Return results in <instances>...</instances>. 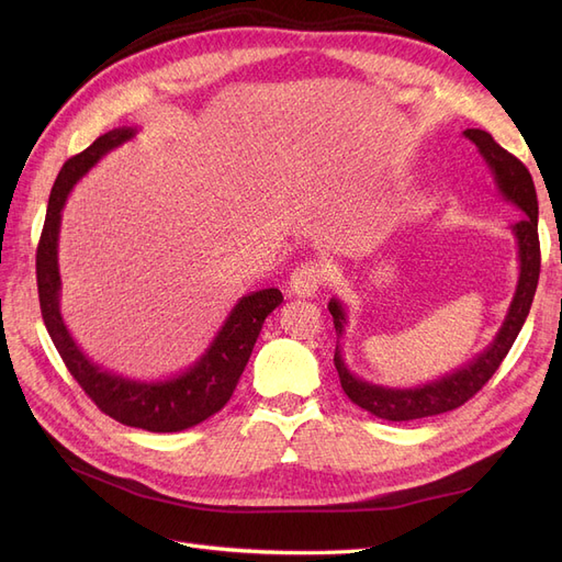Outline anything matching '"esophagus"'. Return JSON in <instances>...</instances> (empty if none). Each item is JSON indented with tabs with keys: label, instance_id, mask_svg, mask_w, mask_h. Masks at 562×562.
I'll return each mask as SVG.
<instances>
[{
	"label": "esophagus",
	"instance_id": "1",
	"mask_svg": "<svg viewBox=\"0 0 562 562\" xmlns=\"http://www.w3.org/2000/svg\"><path fill=\"white\" fill-rule=\"evenodd\" d=\"M323 279H326V269H323L321 262L310 260L293 271L288 285H291V293L297 297H314Z\"/></svg>",
	"mask_w": 562,
	"mask_h": 562
}]
</instances>
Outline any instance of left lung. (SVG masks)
<instances>
[{"instance_id": "1", "label": "left lung", "mask_w": 562, "mask_h": 562, "mask_svg": "<svg viewBox=\"0 0 562 562\" xmlns=\"http://www.w3.org/2000/svg\"><path fill=\"white\" fill-rule=\"evenodd\" d=\"M464 135L475 147H479L481 157L485 159L487 168L492 171V178H495L499 194L506 201H512L520 211V220L512 227L518 244V269H520L516 293L512 304H508L502 328L479 356H473L469 363L454 368L452 372H446L443 378L419 384V386H407V389L372 384L353 375L349 366L345 363V353H342L347 310L342 302L333 297L328 302V310L333 314L335 333H337V347H335L333 361L337 368L339 384H342L345 394L349 396L351 403L363 407V411H368L370 415H375L380 419L411 422V419L450 413L454 407L464 405L473 394H479L483 384L492 375H495V370L506 359L508 349L514 347L522 323L532 307V297L539 281V267H541L539 234H537L539 203H537L532 176L522 166V161H518L514 155H508V151L502 145H497L487 131L467 128Z\"/></svg>"}]
</instances>
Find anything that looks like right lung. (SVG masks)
<instances>
[{
  "label": "right lung",
  "mask_w": 562,
  "mask_h": 562,
  "mask_svg": "<svg viewBox=\"0 0 562 562\" xmlns=\"http://www.w3.org/2000/svg\"><path fill=\"white\" fill-rule=\"evenodd\" d=\"M138 128H112L89 145L81 155L67 159L48 196L42 239L37 246V288L44 326L65 361L70 375L87 391V396L112 419L126 427L151 434H173L196 427L223 411L232 398L236 382L258 342L265 318L283 302L279 288H265L244 295L220 326L209 349L194 366L176 378L166 380H131L103 370L79 349L60 314V269H58V234L65 201L72 187L103 159L108 151L135 138Z\"/></svg>",
  "instance_id": "1"
}]
</instances>
